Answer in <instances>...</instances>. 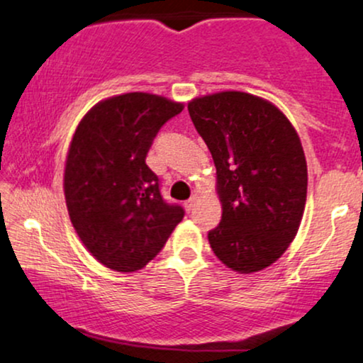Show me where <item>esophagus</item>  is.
I'll return each instance as SVG.
<instances>
[{"label": "esophagus", "mask_w": 363, "mask_h": 363, "mask_svg": "<svg viewBox=\"0 0 363 363\" xmlns=\"http://www.w3.org/2000/svg\"><path fill=\"white\" fill-rule=\"evenodd\" d=\"M198 201H199V194H198V193L191 196V199H189V201H186V204H184L187 211H191V209H193V208L196 206V203H198Z\"/></svg>", "instance_id": "obj_1"}]
</instances>
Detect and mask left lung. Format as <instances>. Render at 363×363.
<instances>
[{
	"label": "left lung",
	"instance_id": "left-lung-1",
	"mask_svg": "<svg viewBox=\"0 0 363 363\" xmlns=\"http://www.w3.org/2000/svg\"><path fill=\"white\" fill-rule=\"evenodd\" d=\"M211 152L221 223L208 233L226 267L253 274L272 265L298 235L308 194L299 135L274 103L221 91L187 103Z\"/></svg>",
	"mask_w": 363,
	"mask_h": 363
}]
</instances>
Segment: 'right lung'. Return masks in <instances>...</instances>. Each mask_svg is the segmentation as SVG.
Instances as JSON below:
<instances>
[{"instance_id": "obj_1", "label": "right lung", "mask_w": 363, "mask_h": 363, "mask_svg": "<svg viewBox=\"0 0 363 363\" xmlns=\"http://www.w3.org/2000/svg\"><path fill=\"white\" fill-rule=\"evenodd\" d=\"M184 104L126 93L96 103L72 135L64 169L69 218L86 250L116 272L143 269L184 218L160 196L145 157L165 121Z\"/></svg>"}]
</instances>
